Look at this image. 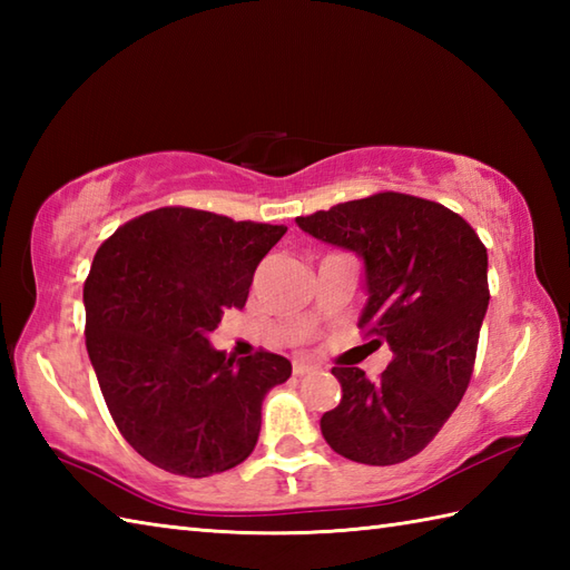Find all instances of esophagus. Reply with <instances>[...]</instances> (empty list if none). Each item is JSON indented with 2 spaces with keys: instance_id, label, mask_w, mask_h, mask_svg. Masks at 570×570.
Here are the masks:
<instances>
[{
  "instance_id": "1",
  "label": "esophagus",
  "mask_w": 570,
  "mask_h": 570,
  "mask_svg": "<svg viewBox=\"0 0 570 570\" xmlns=\"http://www.w3.org/2000/svg\"><path fill=\"white\" fill-rule=\"evenodd\" d=\"M313 370H316V365H311V362L294 360V374H296V377H304V374H308Z\"/></svg>"
}]
</instances>
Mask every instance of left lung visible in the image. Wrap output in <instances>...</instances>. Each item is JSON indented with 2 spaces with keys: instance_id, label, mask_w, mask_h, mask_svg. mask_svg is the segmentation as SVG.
<instances>
[{
  "instance_id": "left-lung-1",
  "label": "left lung",
  "mask_w": 570,
  "mask_h": 570,
  "mask_svg": "<svg viewBox=\"0 0 570 570\" xmlns=\"http://www.w3.org/2000/svg\"><path fill=\"white\" fill-rule=\"evenodd\" d=\"M296 223L365 259L370 298L357 325L372 347L392 350L377 380L333 367L343 399L323 414V439L355 463H404L433 441L470 384L490 304L488 249L445 205L394 190Z\"/></svg>"
}]
</instances>
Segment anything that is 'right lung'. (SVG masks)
Listing matches in <instances>:
<instances>
[{
    "mask_svg": "<svg viewBox=\"0 0 570 570\" xmlns=\"http://www.w3.org/2000/svg\"><path fill=\"white\" fill-rule=\"evenodd\" d=\"M284 225L171 205L117 227L85 278V345L119 433L151 465L208 478L254 451L262 402L292 362L210 347L225 308H242Z\"/></svg>",
    "mask_w": 570,
    "mask_h": 570,
    "instance_id": "right-lung-1",
    "label": "right lung"
}]
</instances>
